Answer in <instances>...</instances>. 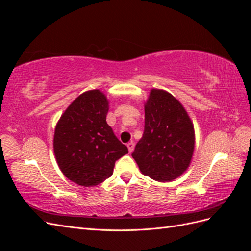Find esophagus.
<instances>
[{
    "label": "esophagus",
    "instance_id": "obj_1",
    "mask_svg": "<svg viewBox=\"0 0 251 251\" xmlns=\"http://www.w3.org/2000/svg\"><path fill=\"white\" fill-rule=\"evenodd\" d=\"M126 147H127V149H128V151H130V153H132V151H134L135 143H134L133 141H130V142H128V143L126 144Z\"/></svg>",
    "mask_w": 251,
    "mask_h": 251
}]
</instances>
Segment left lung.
I'll list each match as a JSON object with an SVG mask.
<instances>
[{
  "mask_svg": "<svg viewBox=\"0 0 251 251\" xmlns=\"http://www.w3.org/2000/svg\"><path fill=\"white\" fill-rule=\"evenodd\" d=\"M144 131L132 157L142 174L159 182L179 177L188 168L195 148L194 126L172 94L153 89L144 105Z\"/></svg>",
  "mask_w": 251,
  "mask_h": 251,
  "instance_id": "left-lung-1",
  "label": "left lung"
}]
</instances>
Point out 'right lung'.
<instances>
[{"mask_svg":"<svg viewBox=\"0 0 251 251\" xmlns=\"http://www.w3.org/2000/svg\"><path fill=\"white\" fill-rule=\"evenodd\" d=\"M109 102L100 90L75 100L55 127L53 148L65 176L81 186H95L112 176L115 162L127 154L107 124Z\"/></svg>","mask_w":251,"mask_h":251,"instance_id":"1","label":"right lung"}]
</instances>
